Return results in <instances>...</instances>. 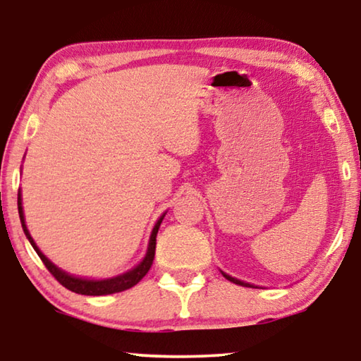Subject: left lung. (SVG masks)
<instances>
[{
    "instance_id": "obj_1",
    "label": "left lung",
    "mask_w": 361,
    "mask_h": 361,
    "mask_svg": "<svg viewBox=\"0 0 361 361\" xmlns=\"http://www.w3.org/2000/svg\"><path fill=\"white\" fill-rule=\"evenodd\" d=\"M221 274L225 276L226 279L228 281H231V283H235V284H238V286H245V288H253V284H248V283H243V281H240V279H236V278H231V276H228V274H225L224 271H221Z\"/></svg>"
}]
</instances>
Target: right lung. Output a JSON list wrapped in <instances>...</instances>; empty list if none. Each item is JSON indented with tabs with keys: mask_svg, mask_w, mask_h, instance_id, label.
Returning a JSON list of instances; mask_svg holds the SVG:
<instances>
[{
	"mask_svg": "<svg viewBox=\"0 0 361 361\" xmlns=\"http://www.w3.org/2000/svg\"><path fill=\"white\" fill-rule=\"evenodd\" d=\"M18 210H19V219H21V225L24 233H26L29 243L32 245V248L36 250V253L39 255V258L42 259V263L46 264V268L49 269L54 278H56L59 283H61L63 288H67L68 290L77 294H83V295H106V294H115V293H121V290H126L136 286L140 281L145 278L147 271H149L152 259H154V253H156V236H157V230H159L161 221L164 219V215L161 216L159 220L156 221L154 228H152L151 238H149V245H147V251L145 259L141 261L136 268H133L131 271H126L120 276H115V278L110 279H83V278H75V276L66 273L61 268H57L52 261H49L46 256L42 255V251L37 248V245L34 243L32 236L29 235V230L26 226V221H24V214H23V204H21V190L18 192Z\"/></svg>",
	"mask_w": 361,
	"mask_h": 361,
	"instance_id": "obj_1",
	"label": "right lung"
}]
</instances>
